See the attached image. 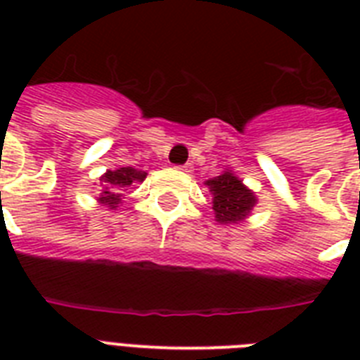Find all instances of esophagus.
Instances as JSON below:
<instances>
[{"instance_id":"esophagus-1","label":"esophagus","mask_w":360,"mask_h":360,"mask_svg":"<svg viewBox=\"0 0 360 360\" xmlns=\"http://www.w3.org/2000/svg\"><path fill=\"white\" fill-rule=\"evenodd\" d=\"M192 162H186V164H181V166H177V169H181V172H186V174H191L192 172Z\"/></svg>"}]
</instances>
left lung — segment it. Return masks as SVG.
I'll use <instances>...</instances> for the list:
<instances>
[{"instance_id":"left-lung-1","label":"left lung","mask_w":360,"mask_h":360,"mask_svg":"<svg viewBox=\"0 0 360 360\" xmlns=\"http://www.w3.org/2000/svg\"><path fill=\"white\" fill-rule=\"evenodd\" d=\"M205 185L211 188L214 196V219L222 224H236L243 220L256 203V196L230 172L207 181Z\"/></svg>"}]
</instances>
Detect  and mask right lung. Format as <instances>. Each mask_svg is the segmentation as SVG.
Instances as JSON below:
<instances>
[{
    "label": "right lung",
    "mask_w": 360,
    "mask_h": 360,
    "mask_svg": "<svg viewBox=\"0 0 360 360\" xmlns=\"http://www.w3.org/2000/svg\"><path fill=\"white\" fill-rule=\"evenodd\" d=\"M146 172H140V169L134 168H120V169H108L106 174L101 177V181L104 183V192L101 194V203H104L106 207L115 209L117 203L121 202V196L124 192L129 191V186L134 183V181H143L146 179Z\"/></svg>",
    "instance_id": "right-lung-1"
}]
</instances>
